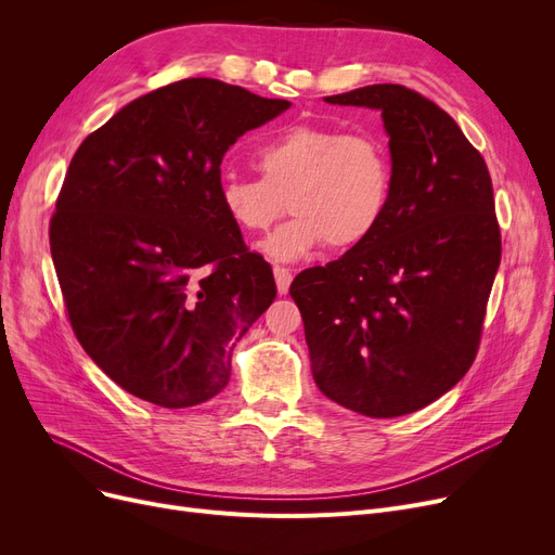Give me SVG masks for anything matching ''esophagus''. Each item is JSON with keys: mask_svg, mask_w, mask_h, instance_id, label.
Here are the masks:
<instances>
[{"mask_svg": "<svg viewBox=\"0 0 555 555\" xmlns=\"http://www.w3.org/2000/svg\"><path fill=\"white\" fill-rule=\"evenodd\" d=\"M274 281H276L279 295H287L289 283H293V272L285 270V268H274Z\"/></svg>", "mask_w": 555, "mask_h": 555, "instance_id": "1", "label": "esophagus"}]
</instances>
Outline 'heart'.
Instances as JSON below:
<instances>
[{
	"label": "heart",
	"instance_id": "heart-1",
	"mask_svg": "<svg viewBox=\"0 0 555 555\" xmlns=\"http://www.w3.org/2000/svg\"><path fill=\"white\" fill-rule=\"evenodd\" d=\"M260 178L224 175L218 186L224 216L247 233L270 231L289 209L295 218L260 245L293 262L328 243L362 245L383 222L391 197V157L373 134L297 124L256 153Z\"/></svg>",
	"mask_w": 555,
	"mask_h": 555
}]
</instances>
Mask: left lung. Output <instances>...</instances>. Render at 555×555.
<instances>
[{
	"instance_id": "left-lung-1",
	"label": "left lung",
	"mask_w": 555,
	"mask_h": 555,
	"mask_svg": "<svg viewBox=\"0 0 555 555\" xmlns=\"http://www.w3.org/2000/svg\"><path fill=\"white\" fill-rule=\"evenodd\" d=\"M324 101L383 112L391 197L362 245L304 270L289 295L319 391L362 416H404L475 362L502 260L490 172L452 116L402 85Z\"/></svg>"
}]
</instances>
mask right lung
<instances>
[{"label":"right lung","mask_w":555,"mask_h":555,"mask_svg":"<svg viewBox=\"0 0 555 555\" xmlns=\"http://www.w3.org/2000/svg\"><path fill=\"white\" fill-rule=\"evenodd\" d=\"M289 105L184 78L121 107L76 151L51 258L80 346L128 393L182 410L227 387L233 346L276 285L220 207V164Z\"/></svg>","instance_id":"obj_1"}]
</instances>
